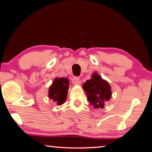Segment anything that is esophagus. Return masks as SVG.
Wrapping results in <instances>:
<instances>
[{"instance_id":"obj_1","label":"esophagus","mask_w":152,"mask_h":152,"mask_svg":"<svg viewBox=\"0 0 152 152\" xmlns=\"http://www.w3.org/2000/svg\"><path fill=\"white\" fill-rule=\"evenodd\" d=\"M72 83L74 85H79L80 84L81 82L80 78H78V77H74L73 79L72 80Z\"/></svg>"}]
</instances>
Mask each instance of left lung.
<instances>
[{
    "label": "left lung",
    "mask_w": 152,
    "mask_h": 152,
    "mask_svg": "<svg viewBox=\"0 0 152 152\" xmlns=\"http://www.w3.org/2000/svg\"><path fill=\"white\" fill-rule=\"evenodd\" d=\"M82 86L86 91L90 104L94 109L103 108L105 102L111 98V87L109 83L97 72H94L91 78L86 80Z\"/></svg>",
    "instance_id": "left-lung-1"
}]
</instances>
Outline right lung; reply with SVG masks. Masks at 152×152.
I'll return each mask as SVG.
<instances>
[{
	"label": "right lung",
	"instance_id": "obj_1",
	"mask_svg": "<svg viewBox=\"0 0 152 152\" xmlns=\"http://www.w3.org/2000/svg\"><path fill=\"white\" fill-rule=\"evenodd\" d=\"M69 88V80L65 78H56L49 88L48 96L58 105L64 103Z\"/></svg>",
	"mask_w": 152,
	"mask_h": 152
}]
</instances>
